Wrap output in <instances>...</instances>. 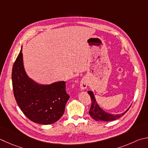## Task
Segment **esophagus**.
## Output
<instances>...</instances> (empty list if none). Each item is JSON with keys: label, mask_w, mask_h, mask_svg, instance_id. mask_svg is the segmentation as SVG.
Listing matches in <instances>:
<instances>
[{"label": "esophagus", "mask_w": 148, "mask_h": 148, "mask_svg": "<svg viewBox=\"0 0 148 148\" xmlns=\"http://www.w3.org/2000/svg\"><path fill=\"white\" fill-rule=\"evenodd\" d=\"M88 83L86 79H82L81 82H80V88L82 90H85L87 88Z\"/></svg>", "instance_id": "34e87169"}]
</instances>
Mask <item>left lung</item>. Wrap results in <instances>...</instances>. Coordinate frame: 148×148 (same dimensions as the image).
<instances>
[{
	"instance_id": "left-lung-1",
	"label": "left lung",
	"mask_w": 148,
	"mask_h": 148,
	"mask_svg": "<svg viewBox=\"0 0 148 148\" xmlns=\"http://www.w3.org/2000/svg\"><path fill=\"white\" fill-rule=\"evenodd\" d=\"M88 94L90 95L91 101H92V105H91L90 109L89 110L88 113H89L90 116L92 117L94 120H95L96 121H105V122H108V121H112L119 119V118L125 114V112L130 109L131 107L130 106L125 111L121 114H114L109 113V112L105 111L104 110L102 109L101 107L99 106L97 101H96L95 95H94L92 91H88Z\"/></svg>"
}]
</instances>
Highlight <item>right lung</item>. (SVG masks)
Here are the masks:
<instances>
[{
    "label": "right lung",
    "mask_w": 148,
    "mask_h": 148,
    "mask_svg": "<svg viewBox=\"0 0 148 148\" xmlns=\"http://www.w3.org/2000/svg\"><path fill=\"white\" fill-rule=\"evenodd\" d=\"M12 78L15 100L28 119L48 125L63 116L70 97L65 90V82L45 85L30 78L24 67L22 48L13 64Z\"/></svg>",
    "instance_id": "obj_1"
}]
</instances>
